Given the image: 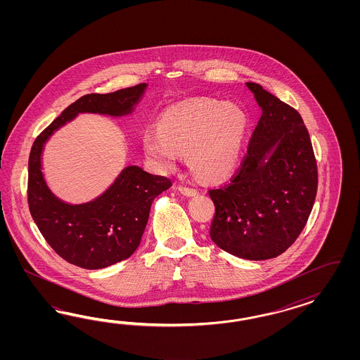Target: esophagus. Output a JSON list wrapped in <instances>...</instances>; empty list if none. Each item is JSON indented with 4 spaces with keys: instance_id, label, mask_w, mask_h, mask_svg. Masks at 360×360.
Here are the masks:
<instances>
[{
    "instance_id": "obj_1",
    "label": "esophagus",
    "mask_w": 360,
    "mask_h": 360,
    "mask_svg": "<svg viewBox=\"0 0 360 360\" xmlns=\"http://www.w3.org/2000/svg\"><path fill=\"white\" fill-rule=\"evenodd\" d=\"M178 190H179V191H181L184 195L194 196L198 194V190L194 188V187H186V186H179V187H178Z\"/></svg>"
}]
</instances>
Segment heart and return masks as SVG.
I'll return each mask as SVG.
<instances>
[{
  "instance_id": "1",
  "label": "heart",
  "mask_w": 360,
  "mask_h": 360,
  "mask_svg": "<svg viewBox=\"0 0 360 360\" xmlns=\"http://www.w3.org/2000/svg\"><path fill=\"white\" fill-rule=\"evenodd\" d=\"M247 120L233 103L194 100L167 109L160 131H148L143 148L164 167L174 166L187 150L191 170L203 179H221L239 164Z\"/></svg>"
}]
</instances>
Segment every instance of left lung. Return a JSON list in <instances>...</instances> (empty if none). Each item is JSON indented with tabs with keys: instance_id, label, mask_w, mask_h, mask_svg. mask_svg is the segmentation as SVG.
Returning <instances> with one entry per match:
<instances>
[{
	"instance_id": "obj_1",
	"label": "left lung",
	"mask_w": 360,
	"mask_h": 360,
	"mask_svg": "<svg viewBox=\"0 0 360 360\" xmlns=\"http://www.w3.org/2000/svg\"><path fill=\"white\" fill-rule=\"evenodd\" d=\"M262 117L229 184L208 190L215 215L211 240L233 256L268 260L286 251L305 227L316 195L318 172L300 113L247 83Z\"/></svg>"
}]
</instances>
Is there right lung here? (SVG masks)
<instances>
[{
	"label": "right lung",
	"mask_w": 360,
	"mask_h": 360,
	"mask_svg": "<svg viewBox=\"0 0 360 360\" xmlns=\"http://www.w3.org/2000/svg\"><path fill=\"white\" fill-rule=\"evenodd\" d=\"M148 84L112 94H89L68 105L34 141L29 157L27 202L35 224L62 259L84 269H101L131 257L141 243L153 200L172 186L166 176L127 166L96 199L71 205L49 188L42 173L44 143L79 113L127 116Z\"/></svg>",
	"instance_id": "obj_1"
}]
</instances>
